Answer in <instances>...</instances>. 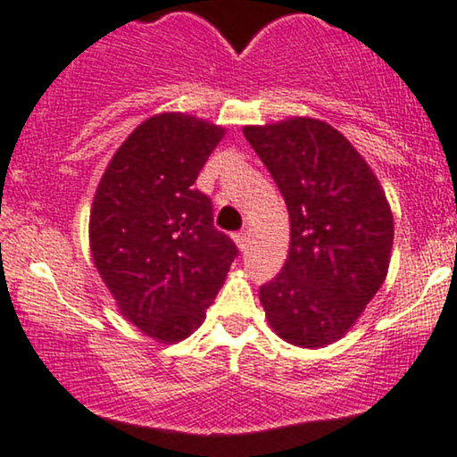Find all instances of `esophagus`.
Here are the masks:
<instances>
[{
	"label": "esophagus",
	"mask_w": 457,
	"mask_h": 457,
	"mask_svg": "<svg viewBox=\"0 0 457 457\" xmlns=\"http://www.w3.org/2000/svg\"><path fill=\"white\" fill-rule=\"evenodd\" d=\"M233 239H235V244H237L239 250L248 248V233H245V230H241V233H235Z\"/></svg>",
	"instance_id": "34e87169"
}]
</instances>
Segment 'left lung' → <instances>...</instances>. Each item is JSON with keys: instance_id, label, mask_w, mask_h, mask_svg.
Here are the masks:
<instances>
[{"instance_id": "left-lung-1", "label": "left lung", "mask_w": 457, "mask_h": 457, "mask_svg": "<svg viewBox=\"0 0 457 457\" xmlns=\"http://www.w3.org/2000/svg\"><path fill=\"white\" fill-rule=\"evenodd\" d=\"M291 218L282 271L261 287L271 329L295 346L340 340L389 270L394 216L377 175L329 123L293 117L245 126Z\"/></svg>"}]
</instances>
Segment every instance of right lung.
<instances>
[{
    "label": "right lung",
    "instance_id": "add662e5",
    "mask_svg": "<svg viewBox=\"0 0 457 457\" xmlns=\"http://www.w3.org/2000/svg\"><path fill=\"white\" fill-rule=\"evenodd\" d=\"M222 137L224 128L184 112L149 117L112 155L94 196L96 270L120 312L164 345L205 320L237 256L195 187Z\"/></svg>",
    "mask_w": 457,
    "mask_h": 457
}]
</instances>
